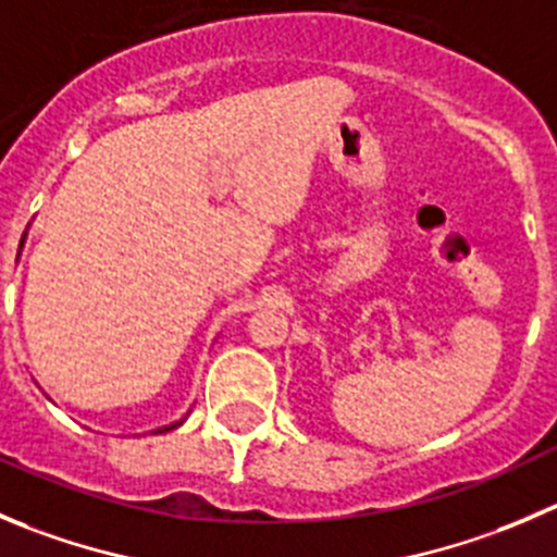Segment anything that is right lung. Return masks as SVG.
<instances>
[{"label": "right lung", "mask_w": 557, "mask_h": 557, "mask_svg": "<svg viewBox=\"0 0 557 557\" xmlns=\"http://www.w3.org/2000/svg\"><path fill=\"white\" fill-rule=\"evenodd\" d=\"M24 237H26V232H24ZM24 237H21V246H24ZM18 253H21V248H18ZM185 416H188V412H185ZM185 416H183V418H180V421L169 423V426H158V429H156V432H152V434H163V432H172V429H177V426H180V423H183V421H185Z\"/></svg>", "instance_id": "1"}]
</instances>
